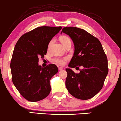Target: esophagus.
Returning a JSON list of instances; mask_svg holds the SVG:
<instances>
[{
    "label": "esophagus",
    "instance_id": "1",
    "mask_svg": "<svg viewBox=\"0 0 121 121\" xmlns=\"http://www.w3.org/2000/svg\"><path fill=\"white\" fill-rule=\"evenodd\" d=\"M64 68L62 67H59V70H62V69H63Z\"/></svg>",
    "mask_w": 121,
    "mask_h": 121
}]
</instances>
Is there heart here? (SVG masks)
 <instances>
[{"label":"heart","instance_id":"1","mask_svg":"<svg viewBox=\"0 0 121 121\" xmlns=\"http://www.w3.org/2000/svg\"><path fill=\"white\" fill-rule=\"evenodd\" d=\"M60 42L62 43V44L64 46L65 44H67V43H71L70 38L65 35L61 36L60 37ZM52 40L50 41L49 45H48V48L50 47L51 44H52ZM66 60H67V58H56V59H54V61L56 62V64H59L60 65H62L64 64L65 61H66Z\"/></svg>","mask_w":121,"mask_h":121}]
</instances>
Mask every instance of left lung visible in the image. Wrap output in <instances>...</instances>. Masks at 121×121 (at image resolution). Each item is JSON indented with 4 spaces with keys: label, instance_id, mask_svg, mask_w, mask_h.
Returning <instances> with one entry per match:
<instances>
[{
    "label": "left lung",
    "instance_id": "8db88e82",
    "mask_svg": "<svg viewBox=\"0 0 121 121\" xmlns=\"http://www.w3.org/2000/svg\"><path fill=\"white\" fill-rule=\"evenodd\" d=\"M71 38L74 45V52L65 81L66 89L71 95L78 99H90L101 91L108 74V59L98 39L82 29L64 27L61 32ZM81 66L79 73L70 68Z\"/></svg>",
    "mask_w": 121,
    "mask_h": 121
}]
</instances>
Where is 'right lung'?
<instances>
[{"label": "right lung", "mask_w": 121, "mask_h": 121, "mask_svg": "<svg viewBox=\"0 0 121 121\" xmlns=\"http://www.w3.org/2000/svg\"><path fill=\"white\" fill-rule=\"evenodd\" d=\"M61 28L37 27L22 36L15 45L10 64L12 82L28 101L37 102L50 93V80L58 68L55 64L41 67L39 58L46 55L50 41Z\"/></svg>", "instance_id": "1"}]
</instances>
